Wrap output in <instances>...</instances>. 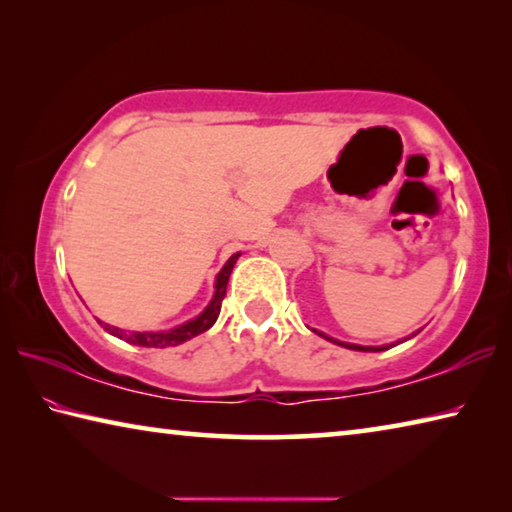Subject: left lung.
Masks as SVG:
<instances>
[{
	"mask_svg": "<svg viewBox=\"0 0 512 512\" xmlns=\"http://www.w3.org/2000/svg\"><path fill=\"white\" fill-rule=\"evenodd\" d=\"M316 332V329H314ZM316 334H320L323 336V339H327V341H332V343H339V345H343V348H348V350H357V352H381V350H388V348H393V345H397V343H404V341H409V339H413L415 334H411V336H406V339H402V341H397V343H391V345H379V348H366V345H354V343H343V341H336V339H329V336H325L323 332H316Z\"/></svg>",
	"mask_w": 512,
	"mask_h": 512,
	"instance_id": "obj_1",
	"label": "left lung"
}]
</instances>
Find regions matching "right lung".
<instances>
[{"label": "right lung", "mask_w": 512, "mask_h": 512, "mask_svg": "<svg viewBox=\"0 0 512 512\" xmlns=\"http://www.w3.org/2000/svg\"><path fill=\"white\" fill-rule=\"evenodd\" d=\"M239 255L241 253H235L228 259V262H225L219 275H216L214 298L210 300V305L205 307L203 314H198L194 320H187V323L173 327V329H169V332H126V329L112 327L108 323H103V320H99V325L106 329V332H110L112 336H117V339L133 343V345H142V348H169V345H180L189 339H194V336L207 332V329L216 323V318H219L221 302L225 298V287H228L230 273H232V268H235Z\"/></svg>", "instance_id": "1"}]
</instances>
